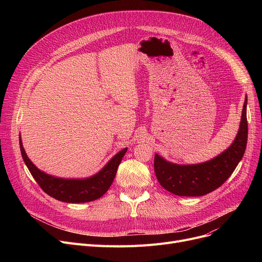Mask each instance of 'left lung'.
<instances>
[{
  "instance_id": "1",
  "label": "left lung",
  "mask_w": 262,
  "mask_h": 262,
  "mask_svg": "<svg viewBox=\"0 0 262 262\" xmlns=\"http://www.w3.org/2000/svg\"><path fill=\"white\" fill-rule=\"evenodd\" d=\"M246 104L243 105L240 128L233 143L221 155L200 164L180 166L155 155L154 169L159 184L180 196H202L221 187L237 168L247 143Z\"/></svg>"
}]
</instances>
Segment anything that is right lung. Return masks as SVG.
Listing matches in <instances>:
<instances>
[{
	"mask_svg": "<svg viewBox=\"0 0 262 262\" xmlns=\"http://www.w3.org/2000/svg\"><path fill=\"white\" fill-rule=\"evenodd\" d=\"M20 149L22 158L30 170L32 176L47 194L55 200L66 203H86L98 200L105 194L112 186L120 162L127 148L122 149L98 174L86 180H62L50 176L38 170L27 158L20 138Z\"/></svg>",
	"mask_w": 262,
	"mask_h": 262,
	"instance_id": "add662e5",
	"label": "right lung"
}]
</instances>
